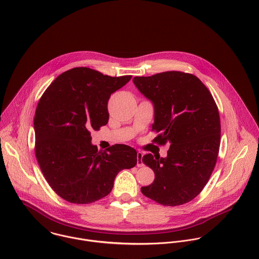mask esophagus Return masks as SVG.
<instances>
[{
	"instance_id": "esophagus-1",
	"label": "esophagus",
	"mask_w": 259,
	"mask_h": 259,
	"mask_svg": "<svg viewBox=\"0 0 259 259\" xmlns=\"http://www.w3.org/2000/svg\"><path fill=\"white\" fill-rule=\"evenodd\" d=\"M143 156H144V153H143L142 151H138V153H137V158H138V163H137V165H138L139 167H142V166H144V162H143Z\"/></svg>"
}]
</instances>
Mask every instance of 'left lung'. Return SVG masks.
I'll list each match as a JSON object with an SVG mask.
<instances>
[{
	"mask_svg": "<svg viewBox=\"0 0 259 259\" xmlns=\"http://www.w3.org/2000/svg\"><path fill=\"white\" fill-rule=\"evenodd\" d=\"M139 91L154 106L152 141L170 144L166 157H143L154 171L143 194L167 206L182 205L197 196L207 184L221 145V118L208 89L195 75L170 71L135 76Z\"/></svg>",
	"mask_w": 259,
	"mask_h": 259,
	"instance_id": "obj_1",
	"label": "left lung"
}]
</instances>
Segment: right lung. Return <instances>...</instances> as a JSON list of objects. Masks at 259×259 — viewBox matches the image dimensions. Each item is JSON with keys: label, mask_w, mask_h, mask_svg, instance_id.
Instances as JSON below:
<instances>
[{"label": "right lung", "mask_w": 259, "mask_h": 259, "mask_svg": "<svg viewBox=\"0 0 259 259\" xmlns=\"http://www.w3.org/2000/svg\"><path fill=\"white\" fill-rule=\"evenodd\" d=\"M131 78L74 68L60 74L40 97L34 118L35 153L46 181L65 200L95 202L111 192L121 169L137 164L135 148L114 145L103 151L91 143V131L109 121L111 94Z\"/></svg>", "instance_id": "add662e5"}]
</instances>
